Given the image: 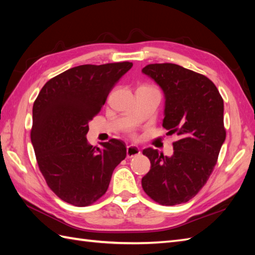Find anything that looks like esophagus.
<instances>
[{"mask_svg": "<svg viewBox=\"0 0 255 255\" xmlns=\"http://www.w3.org/2000/svg\"><path fill=\"white\" fill-rule=\"evenodd\" d=\"M140 154V149L136 145H127V156L128 158H132V156H136Z\"/></svg>", "mask_w": 255, "mask_h": 255, "instance_id": "34e87169", "label": "esophagus"}]
</instances>
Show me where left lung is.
<instances>
[{"label": "left lung", "mask_w": 255, "mask_h": 255, "mask_svg": "<svg viewBox=\"0 0 255 255\" xmlns=\"http://www.w3.org/2000/svg\"><path fill=\"white\" fill-rule=\"evenodd\" d=\"M142 73L163 91L162 126L178 136L171 156L152 148L142 151L151 163L142 188L161 205L186 203L202 189L217 163L226 139L224 100L207 77L174 63L148 64Z\"/></svg>", "instance_id": "left-lung-1"}]
</instances>
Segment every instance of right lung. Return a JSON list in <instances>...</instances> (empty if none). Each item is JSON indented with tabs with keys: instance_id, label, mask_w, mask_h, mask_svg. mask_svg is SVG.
Instances as JSON below:
<instances>
[{
	"instance_id": "obj_1",
	"label": "right lung",
	"mask_w": 255,
	"mask_h": 255,
	"mask_svg": "<svg viewBox=\"0 0 255 255\" xmlns=\"http://www.w3.org/2000/svg\"><path fill=\"white\" fill-rule=\"evenodd\" d=\"M131 67L128 61L74 67L50 79L38 94L32 106L31 143L48 186L63 202L77 207L95 203L126 158L122 140L111 139L97 148L89 144L86 133L89 122Z\"/></svg>"
}]
</instances>
